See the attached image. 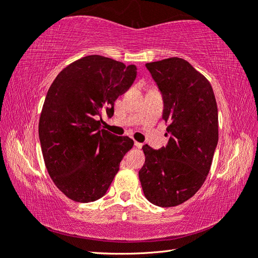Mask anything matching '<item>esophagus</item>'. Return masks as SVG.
<instances>
[{
	"label": "esophagus",
	"instance_id": "1",
	"mask_svg": "<svg viewBox=\"0 0 258 258\" xmlns=\"http://www.w3.org/2000/svg\"><path fill=\"white\" fill-rule=\"evenodd\" d=\"M134 146H135V148H138V149H141V148H142V143L135 141V142H134Z\"/></svg>",
	"mask_w": 258,
	"mask_h": 258
}]
</instances>
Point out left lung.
I'll list each match as a JSON object with an SVG mask.
<instances>
[{"label": "left lung", "instance_id": "obj_1", "mask_svg": "<svg viewBox=\"0 0 258 258\" xmlns=\"http://www.w3.org/2000/svg\"><path fill=\"white\" fill-rule=\"evenodd\" d=\"M164 100L168 141L159 150L145 145L139 178L151 204L173 207L194 197L211 169L218 141L217 104L211 83L181 58L146 64Z\"/></svg>", "mask_w": 258, "mask_h": 258}]
</instances>
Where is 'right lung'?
Segmentation results:
<instances>
[{"label":"right lung","instance_id":"right-lung-1","mask_svg":"<svg viewBox=\"0 0 258 258\" xmlns=\"http://www.w3.org/2000/svg\"><path fill=\"white\" fill-rule=\"evenodd\" d=\"M137 77L134 64L87 55L59 73L43 104L38 135L43 158L55 186L77 203L106 195L133 140L101 130L102 112Z\"/></svg>","mask_w":258,"mask_h":258}]
</instances>
